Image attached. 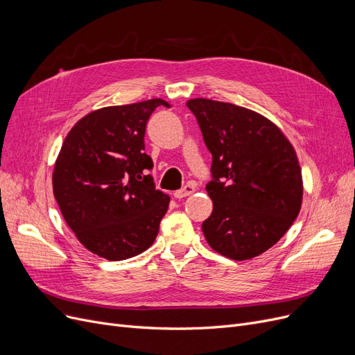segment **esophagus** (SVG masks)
I'll list each match as a JSON object with an SVG mask.
<instances>
[{"label":"esophagus","mask_w":355,"mask_h":355,"mask_svg":"<svg viewBox=\"0 0 355 355\" xmlns=\"http://www.w3.org/2000/svg\"><path fill=\"white\" fill-rule=\"evenodd\" d=\"M195 191H196V187H195V184H193V183H188V184H184V187H183L182 189H179V191H176V192H175V198H178V199L187 198V196L192 195Z\"/></svg>","instance_id":"obj_1"}]
</instances>
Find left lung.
Returning <instances> with one entry per match:
<instances>
[{"label":"left lung","mask_w":355,"mask_h":355,"mask_svg":"<svg viewBox=\"0 0 355 355\" xmlns=\"http://www.w3.org/2000/svg\"><path fill=\"white\" fill-rule=\"evenodd\" d=\"M212 155L207 192L214 209L202 224L212 250L250 260L273 247L296 219L303 196L296 151L264 115L207 98L187 103Z\"/></svg>","instance_id":"8db88e82"}]
</instances>
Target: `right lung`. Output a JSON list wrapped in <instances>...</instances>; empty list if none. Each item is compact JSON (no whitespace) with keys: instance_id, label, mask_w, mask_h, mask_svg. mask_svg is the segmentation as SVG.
<instances>
[{"instance_id":"add662e5","label":"right lung","mask_w":355,"mask_h":355,"mask_svg":"<svg viewBox=\"0 0 355 355\" xmlns=\"http://www.w3.org/2000/svg\"><path fill=\"white\" fill-rule=\"evenodd\" d=\"M160 98L95 110L67 132L53 171V193L79 243L110 261L141 254L155 243L171 198L146 171L148 118Z\"/></svg>"}]
</instances>
